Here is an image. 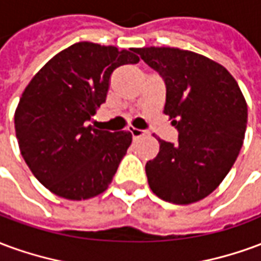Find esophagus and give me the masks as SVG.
Masks as SVG:
<instances>
[{
  "label": "esophagus",
  "mask_w": 261,
  "mask_h": 261,
  "mask_svg": "<svg viewBox=\"0 0 261 261\" xmlns=\"http://www.w3.org/2000/svg\"><path fill=\"white\" fill-rule=\"evenodd\" d=\"M128 131L131 133L133 138H140V137L147 134V131L145 130H140V128H136V127H128Z\"/></svg>",
  "instance_id": "obj_1"
}]
</instances>
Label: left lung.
Masks as SVG:
<instances>
[{
	"label": "left lung",
	"instance_id": "1",
	"mask_svg": "<svg viewBox=\"0 0 261 261\" xmlns=\"http://www.w3.org/2000/svg\"><path fill=\"white\" fill-rule=\"evenodd\" d=\"M166 85L164 113L179 131L176 144L158 138L156 158L145 165L159 198L192 204L207 197L239 155L247 105L228 69L201 54L173 47L137 48Z\"/></svg>",
	"mask_w": 261,
	"mask_h": 261
}]
</instances>
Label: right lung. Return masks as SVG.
<instances>
[{
    "label": "right lung",
    "instance_id": "1",
    "mask_svg": "<svg viewBox=\"0 0 261 261\" xmlns=\"http://www.w3.org/2000/svg\"><path fill=\"white\" fill-rule=\"evenodd\" d=\"M137 48L80 42L44 64L22 93L15 131L22 156L43 186L67 200H86L112 183L133 141L88 121L106 102L110 75L137 64Z\"/></svg>",
    "mask_w": 261,
    "mask_h": 261
}]
</instances>
